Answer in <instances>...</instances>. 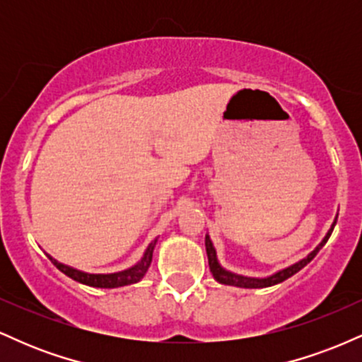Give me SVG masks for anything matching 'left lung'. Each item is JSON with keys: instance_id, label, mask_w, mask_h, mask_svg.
I'll return each mask as SVG.
<instances>
[{"instance_id": "obj_1", "label": "left lung", "mask_w": 362, "mask_h": 362, "mask_svg": "<svg viewBox=\"0 0 362 362\" xmlns=\"http://www.w3.org/2000/svg\"><path fill=\"white\" fill-rule=\"evenodd\" d=\"M335 223H337V216H335V219H334V223H332L330 230H328L327 235L323 236L322 242H320L317 247H315L313 250H311L308 255L305 257V259L294 262V264L288 265V267L281 269V271L274 272V274H271V276H265V277L243 276V274H236V272L228 271V269H224L218 260V253H216L213 240H211L209 233H206V252H207V260H209V269H211V272H213V277L219 282V284L236 286V288H245V289H260V288H269V286H276L282 281L289 279V277L294 276L296 272H300L306 264H310V262L315 259V255H317V253L322 250L323 245H325L328 242V238H330L332 231H334Z\"/></svg>"}]
</instances>
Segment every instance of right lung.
Here are the masks:
<instances>
[{
	"label": "right lung",
	"mask_w": 362,
	"mask_h": 362,
	"mask_svg": "<svg viewBox=\"0 0 362 362\" xmlns=\"http://www.w3.org/2000/svg\"><path fill=\"white\" fill-rule=\"evenodd\" d=\"M156 242H158V238H155L151 243L148 245V248L144 250L141 260L136 262L132 267L124 269V271H119V272H110V274L85 272V271H80V269L71 267V265L62 264V262L56 260L54 257L49 255V253H47V257H49V260H51L62 274H66L68 277H71L73 281L81 282V284H85V286H91V288L114 289V288H122V286L136 284V282H139L141 279H143L144 274L148 272L149 265H151L153 250H155Z\"/></svg>",
	"instance_id": "1"
}]
</instances>
